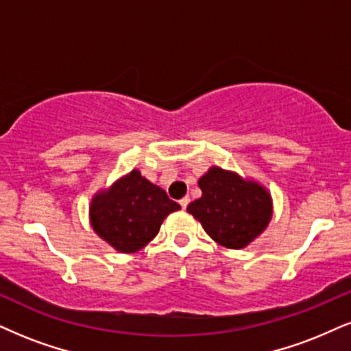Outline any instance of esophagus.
Instances as JSON below:
<instances>
[{
    "mask_svg": "<svg viewBox=\"0 0 351 351\" xmlns=\"http://www.w3.org/2000/svg\"><path fill=\"white\" fill-rule=\"evenodd\" d=\"M179 203H180V206H182V208L185 210V208H187V205H189V203H190V198H189V197H184L182 200H180Z\"/></svg>",
    "mask_w": 351,
    "mask_h": 351,
    "instance_id": "esophagus-1",
    "label": "esophagus"
}]
</instances>
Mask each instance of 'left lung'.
I'll return each mask as SVG.
<instances>
[{"label":"left lung","mask_w":351,"mask_h":351,"mask_svg":"<svg viewBox=\"0 0 351 351\" xmlns=\"http://www.w3.org/2000/svg\"><path fill=\"white\" fill-rule=\"evenodd\" d=\"M202 197L187 211L211 239L228 249H244L268 226L271 197L265 187L236 172L211 167L198 180Z\"/></svg>","instance_id":"1"}]
</instances>
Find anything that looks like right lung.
Wrapping results in <instances>:
<instances>
[{"instance_id":"add662e5","label":"right lung","mask_w":351,"mask_h":351,"mask_svg":"<svg viewBox=\"0 0 351 351\" xmlns=\"http://www.w3.org/2000/svg\"><path fill=\"white\" fill-rule=\"evenodd\" d=\"M180 210L161 187L133 169L90 202L89 216L99 237L123 254L136 252L153 241L164 218Z\"/></svg>"}]
</instances>
